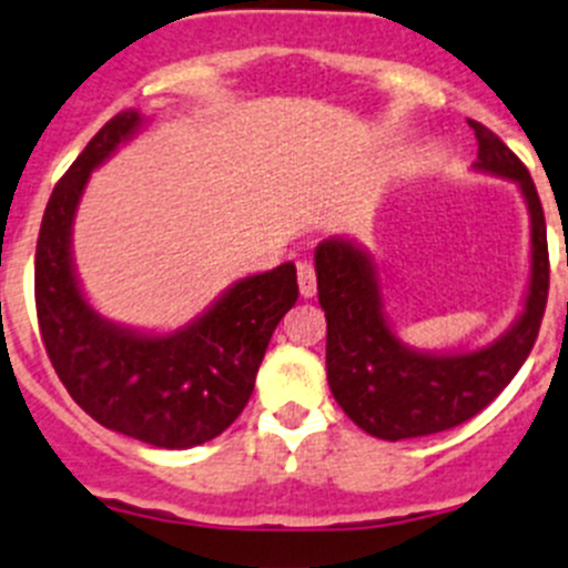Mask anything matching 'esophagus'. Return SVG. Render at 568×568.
I'll return each instance as SVG.
<instances>
[{"mask_svg":"<svg viewBox=\"0 0 568 568\" xmlns=\"http://www.w3.org/2000/svg\"><path fill=\"white\" fill-rule=\"evenodd\" d=\"M296 274H300L302 300H313V296H316V272H313L311 263H300Z\"/></svg>","mask_w":568,"mask_h":568,"instance_id":"1","label":"esophagus"}]
</instances>
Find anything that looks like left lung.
Here are the masks:
<instances>
[{"mask_svg":"<svg viewBox=\"0 0 568 568\" xmlns=\"http://www.w3.org/2000/svg\"><path fill=\"white\" fill-rule=\"evenodd\" d=\"M469 126L480 144L475 172L516 183L530 216V280L521 313L499 338L477 349H416L385 313L377 263L366 246L329 235L313 252L318 305L327 316L329 390L363 433L383 442L433 436L477 416L527 361L547 307V222L530 172L488 126Z\"/></svg>","mask_w":568,"mask_h":568,"instance_id":"left-lung-1","label":"left lung"}]
</instances>
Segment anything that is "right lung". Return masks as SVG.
<instances>
[{
  "mask_svg": "<svg viewBox=\"0 0 568 568\" xmlns=\"http://www.w3.org/2000/svg\"><path fill=\"white\" fill-rule=\"evenodd\" d=\"M146 121L138 110H121L54 185L36 246L38 324L60 383L88 416L152 447L191 449L241 416L300 285L294 263L250 274L172 333L110 322L88 302L71 250L77 207L91 174Z\"/></svg>",
  "mask_w": 568,
  "mask_h": 568,
  "instance_id": "right-lung-1",
  "label": "right lung"
}]
</instances>
